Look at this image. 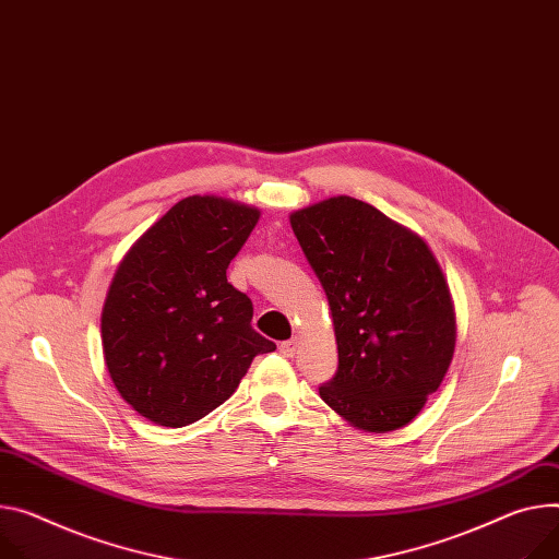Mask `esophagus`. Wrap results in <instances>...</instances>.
<instances>
[{"label":"esophagus","mask_w":559,"mask_h":559,"mask_svg":"<svg viewBox=\"0 0 559 559\" xmlns=\"http://www.w3.org/2000/svg\"><path fill=\"white\" fill-rule=\"evenodd\" d=\"M297 347H299V340H297V337H290V340L282 342V345H280V352H282V356H284V358H293V356H295V352H297Z\"/></svg>","instance_id":"esophagus-1"}]
</instances>
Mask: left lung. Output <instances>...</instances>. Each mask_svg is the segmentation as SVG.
<instances>
[{
    "label": "left lung",
    "instance_id": "obj_1",
    "mask_svg": "<svg viewBox=\"0 0 559 559\" xmlns=\"http://www.w3.org/2000/svg\"><path fill=\"white\" fill-rule=\"evenodd\" d=\"M333 318L337 371L322 401L365 432L409 425L450 369L456 313L425 239L347 194L290 212Z\"/></svg>",
    "mask_w": 559,
    "mask_h": 559
}]
</instances>
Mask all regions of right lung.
Wrapping results in <instances>:
<instances>
[{
  "mask_svg": "<svg viewBox=\"0 0 559 559\" xmlns=\"http://www.w3.org/2000/svg\"><path fill=\"white\" fill-rule=\"evenodd\" d=\"M260 210L214 194L171 205L124 252L100 316L118 394L163 427L190 425L228 401L275 342L250 326L252 302L226 269Z\"/></svg>",
  "mask_w": 559,
  "mask_h": 559,
  "instance_id": "add662e5",
  "label": "right lung"
}]
</instances>
